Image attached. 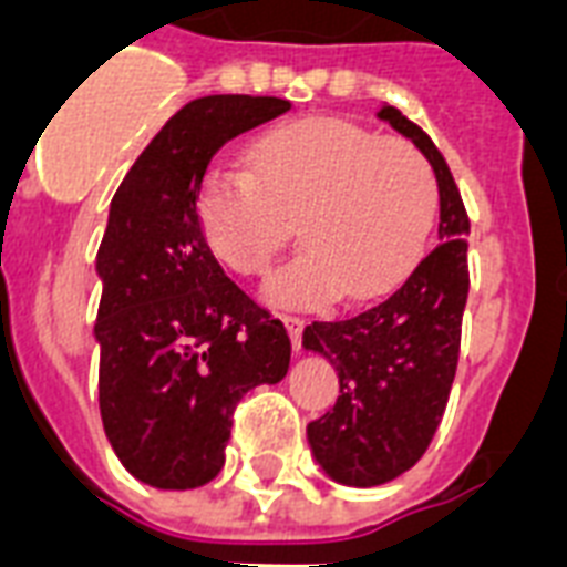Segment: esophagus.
Listing matches in <instances>:
<instances>
[{"label": "esophagus", "instance_id": "esophagus-1", "mask_svg": "<svg viewBox=\"0 0 567 567\" xmlns=\"http://www.w3.org/2000/svg\"><path fill=\"white\" fill-rule=\"evenodd\" d=\"M285 329H288V336H291L293 350H300V347H302V329H306V320L297 318V315H285Z\"/></svg>", "mask_w": 567, "mask_h": 567}]
</instances>
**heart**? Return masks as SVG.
Segmentation results:
<instances>
[{
  "label": "heart",
  "mask_w": 567,
  "mask_h": 567,
  "mask_svg": "<svg viewBox=\"0 0 567 567\" xmlns=\"http://www.w3.org/2000/svg\"><path fill=\"white\" fill-rule=\"evenodd\" d=\"M252 162L214 164L196 217L214 256L244 276L265 274L300 223L306 249L265 285L274 306L377 300L421 261L439 214L421 150L344 120H302L261 137Z\"/></svg>",
  "instance_id": "obj_1"
}]
</instances>
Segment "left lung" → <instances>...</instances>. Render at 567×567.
<instances>
[{"label":"left lung","instance_id":"left-lung-1","mask_svg":"<svg viewBox=\"0 0 567 567\" xmlns=\"http://www.w3.org/2000/svg\"><path fill=\"white\" fill-rule=\"evenodd\" d=\"M379 120L409 137L439 179V247L388 300L347 320H315L302 347L338 371V403L309 423L318 465L336 483L371 488L405 474L426 453L456 377L467 302V220L453 173L432 137L394 105Z\"/></svg>","mask_w":567,"mask_h":567}]
</instances>
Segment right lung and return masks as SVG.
I'll list each match as a JSON object with an SVG mask.
<instances>
[{
	"instance_id": "add662e5",
	"label": "right lung",
	"mask_w": 567,
	"mask_h": 567,
	"mask_svg": "<svg viewBox=\"0 0 567 567\" xmlns=\"http://www.w3.org/2000/svg\"><path fill=\"white\" fill-rule=\"evenodd\" d=\"M288 109L235 93L188 102L111 199L96 252L100 412L123 467L153 488L212 483L240 396L291 364L282 320L223 274L196 217L217 150Z\"/></svg>"
}]
</instances>
